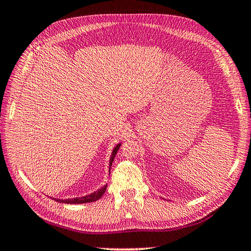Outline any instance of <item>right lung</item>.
I'll return each instance as SVG.
<instances>
[{"mask_svg":"<svg viewBox=\"0 0 251 251\" xmlns=\"http://www.w3.org/2000/svg\"><path fill=\"white\" fill-rule=\"evenodd\" d=\"M121 145H122V144H118V145H116L115 148L113 150L112 156H110V159H109V171H110V166H112V164H113V160H114V158H115V156L117 154V151L120 150ZM106 188H107V185L101 187V188L97 190V192H94V193H92L90 195H87V196L76 197V198H67V199H56V198H54V201H56L58 202H63V203H86V202L96 201H99V199L101 196H103Z\"/></svg>","mask_w":251,"mask_h":251,"instance_id":"add662e5","label":"right lung"}]
</instances>
